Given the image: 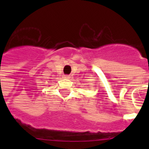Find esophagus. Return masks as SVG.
<instances>
[{"instance_id": "1", "label": "esophagus", "mask_w": 149, "mask_h": 149, "mask_svg": "<svg viewBox=\"0 0 149 149\" xmlns=\"http://www.w3.org/2000/svg\"><path fill=\"white\" fill-rule=\"evenodd\" d=\"M64 78H65V79H70V76H67V75H65V76H64Z\"/></svg>"}]
</instances>
